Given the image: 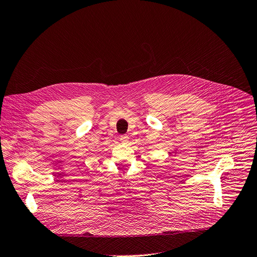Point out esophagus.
<instances>
[{"mask_svg":"<svg viewBox=\"0 0 257 257\" xmlns=\"http://www.w3.org/2000/svg\"><path fill=\"white\" fill-rule=\"evenodd\" d=\"M120 142L121 143H123V144H126V143H128V140H129V138H128V136H126V135H123V136H121L120 137Z\"/></svg>","mask_w":257,"mask_h":257,"instance_id":"obj_1","label":"esophagus"}]
</instances>
